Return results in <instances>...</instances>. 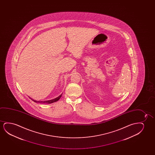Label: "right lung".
I'll list each match as a JSON object with an SVG mask.
<instances>
[{"mask_svg":"<svg viewBox=\"0 0 155 155\" xmlns=\"http://www.w3.org/2000/svg\"><path fill=\"white\" fill-rule=\"evenodd\" d=\"M61 96L62 94H61L59 97L55 98L54 99L50 100V101H35V100H32V98H31V99H32V100H33V101H34V102H35V103H44V104H45V103H46V104H51V103H53L54 102L58 101V100H59L60 97H61Z\"/></svg>","mask_w":155,"mask_h":155,"instance_id":"obj_1","label":"right lung"}]
</instances>
